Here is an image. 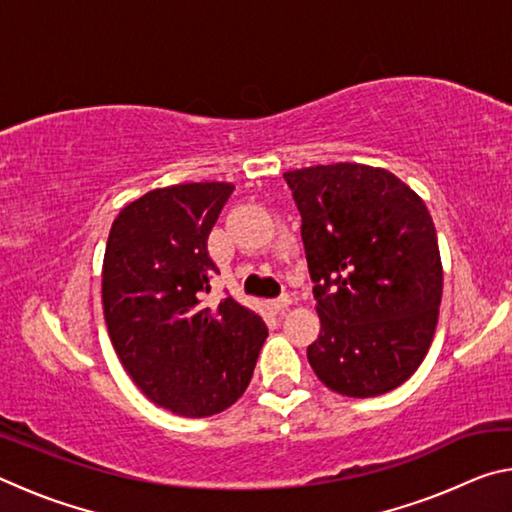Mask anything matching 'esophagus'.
<instances>
[{
  "instance_id": "34e87169",
  "label": "esophagus",
  "mask_w": 512,
  "mask_h": 512,
  "mask_svg": "<svg viewBox=\"0 0 512 512\" xmlns=\"http://www.w3.org/2000/svg\"><path fill=\"white\" fill-rule=\"evenodd\" d=\"M289 305H291V298L287 296V293H282L280 298H275V300L271 302V307H273L275 311H284Z\"/></svg>"
}]
</instances>
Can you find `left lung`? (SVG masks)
Listing matches in <instances>:
<instances>
[{
  "label": "left lung",
  "instance_id": "obj_1",
  "mask_svg": "<svg viewBox=\"0 0 512 512\" xmlns=\"http://www.w3.org/2000/svg\"><path fill=\"white\" fill-rule=\"evenodd\" d=\"M284 180L320 316L311 368L348 397L393 391L427 354L443 298L427 205L393 173L366 164H318Z\"/></svg>",
  "mask_w": 512,
  "mask_h": 512
}]
</instances>
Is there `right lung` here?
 <instances>
[{
	"mask_svg": "<svg viewBox=\"0 0 512 512\" xmlns=\"http://www.w3.org/2000/svg\"><path fill=\"white\" fill-rule=\"evenodd\" d=\"M232 192L230 183L153 189L119 212L103 257V316L121 363L151 402L185 418L235 404L268 336L232 296L203 305L219 273L207 237Z\"/></svg>",
	"mask_w": 512,
	"mask_h": 512,
	"instance_id": "obj_1",
	"label": "right lung"
}]
</instances>
